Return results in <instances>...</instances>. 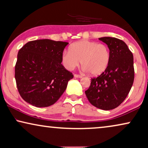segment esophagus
<instances>
[{
    "label": "esophagus",
    "instance_id": "34e87169",
    "mask_svg": "<svg viewBox=\"0 0 148 148\" xmlns=\"http://www.w3.org/2000/svg\"><path fill=\"white\" fill-rule=\"evenodd\" d=\"M74 77H77V78H82V75H77V74H75Z\"/></svg>",
    "mask_w": 148,
    "mask_h": 148
}]
</instances>
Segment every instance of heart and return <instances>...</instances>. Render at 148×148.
I'll return each mask as SVG.
<instances>
[{"label": "heart", "instance_id": "heart-1", "mask_svg": "<svg viewBox=\"0 0 148 148\" xmlns=\"http://www.w3.org/2000/svg\"><path fill=\"white\" fill-rule=\"evenodd\" d=\"M62 62L68 70H73L82 63L83 69L92 75H100L108 67L110 52L104 44L83 40L72 44L69 51L62 54Z\"/></svg>", "mask_w": 148, "mask_h": 148}]
</instances>
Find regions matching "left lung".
Returning a JSON list of instances; mask_svg holds the SVG:
<instances>
[{
	"label": "left lung",
	"mask_w": 148,
	"mask_h": 148,
	"mask_svg": "<svg viewBox=\"0 0 148 148\" xmlns=\"http://www.w3.org/2000/svg\"><path fill=\"white\" fill-rule=\"evenodd\" d=\"M99 40L108 46L110 60L103 73L91 79L85 93L93 106L109 110L119 106L130 92L134 81L133 56L123 40L112 37Z\"/></svg>",
	"instance_id": "left-lung-1"
}]
</instances>
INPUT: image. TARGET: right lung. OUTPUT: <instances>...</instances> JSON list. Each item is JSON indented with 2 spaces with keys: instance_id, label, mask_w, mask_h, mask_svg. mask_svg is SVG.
Masks as SVG:
<instances>
[{
  "instance_id": "1",
  "label": "right lung",
  "mask_w": 148,
  "mask_h": 148,
  "mask_svg": "<svg viewBox=\"0 0 148 148\" xmlns=\"http://www.w3.org/2000/svg\"><path fill=\"white\" fill-rule=\"evenodd\" d=\"M68 42L43 39L27 42L19 50L15 77L21 98L36 107L54 104L73 77L61 64Z\"/></svg>"
}]
</instances>
